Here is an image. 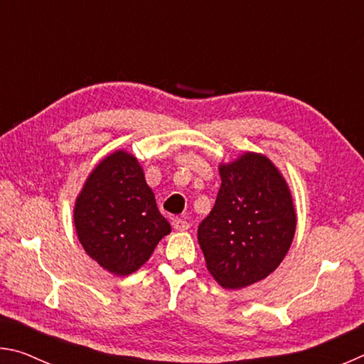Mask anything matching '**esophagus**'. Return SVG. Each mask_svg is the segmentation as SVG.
<instances>
[{"label":"esophagus","mask_w":364,"mask_h":364,"mask_svg":"<svg viewBox=\"0 0 364 364\" xmlns=\"http://www.w3.org/2000/svg\"><path fill=\"white\" fill-rule=\"evenodd\" d=\"M171 225H173V230L175 231H186L189 228V223L186 220L183 218H173V221H171Z\"/></svg>","instance_id":"34e87169"}]
</instances>
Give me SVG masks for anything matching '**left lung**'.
Masks as SVG:
<instances>
[{"mask_svg": "<svg viewBox=\"0 0 364 364\" xmlns=\"http://www.w3.org/2000/svg\"><path fill=\"white\" fill-rule=\"evenodd\" d=\"M221 186L197 241L208 273L225 289L269 276L291 249L297 213L279 168L258 152L220 164Z\"/></svg>", "mask_w": 364, "mask_h": 364, "instance_id": "obj_1", "label": "left lung"}]
</instances>
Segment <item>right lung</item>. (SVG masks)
<instances>
[{"instance_id": "right-lung-1", "label": "right lung", "mask_w": 364, "mask_h": 364, "mask_svg": "<svg viewBox=\"0 0 364 364\" xmlns=\"http://www.w3.org/2000/svg\"><path fill=\"white\" fill-rule=\"evenodd\" d=\"M73 225L86 254L115 276L138 271L171 231L138 159L123 149L91 170L77 196Z\"/></svg>"}]
</instances>
